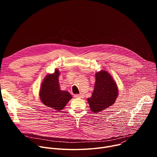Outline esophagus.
I'll list each match as a JSON object with an SVG mask.
<instances>
[{"label":"esophagus","mask_w":157,"mask_h":157,"mask_svg":"<svg viewBox=\"0 0 157 157\" xmlns=\"http://www.w3.org/2000/svg\"><path fill=\"white\" fill-rule=\"evenodd\" d=\"M75 97L76 98H84V94H75Z\"/></svg>","instance_id":"esophagus-1"}]
</instances>
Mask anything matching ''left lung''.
Here are the masks:
<instances>
[{
    "label": "left lung",
    "instance_id": "8db88e82",
    "mask_svg": "<svg viewBox=\"0 0 157 157\" xmlns=\"http://www.w3.org/2000/svg\"><path fill=\"white\" fill-rule=\"evenodd\" d=\"M116 82L106 71L96 74V82L92 96L87 99L91 110L94 113L105 109L113 105L118 96Z\"/></svg>",
    "mask_w": 157,
    "mask_h": 157
}]
</instances>
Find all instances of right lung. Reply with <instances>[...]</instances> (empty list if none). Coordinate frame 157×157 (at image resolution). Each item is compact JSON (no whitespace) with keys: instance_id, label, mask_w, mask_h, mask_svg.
<instances>
[{"instance_id":"right-lung-1","label":"right lung","mask_w":157,"mask_h":157,"mask_svg":"<svg viewBox=\"0 0 157 157\" xmlns=\"http://www.w3.org/2000/svg\"><path fill=\"white\" fill-rule=\"evenodd\" d=\"M59 76L58 70H55L54 73L48 75L44 78L39 94L41 101L44 105L57 111L62 110L72 98L68 91L60 89Z\"/></svg>"}]
</instances>
